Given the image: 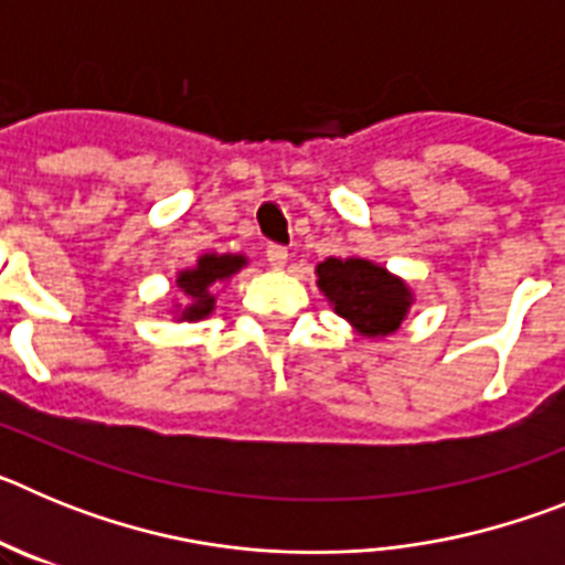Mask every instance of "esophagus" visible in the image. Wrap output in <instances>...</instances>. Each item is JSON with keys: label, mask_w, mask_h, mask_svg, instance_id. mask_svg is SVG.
<instances>
[{"label": "esophagus", "mask_w": 565, "mask_h": 565, "mask_svg": "<svg viewBox=\"0 0 565 565\" xmlns=\"http://www.w3.org/2000/svg\"><path fill=\"white\" fill-rule=\"evenodd\" d=\"M266 259L271 268H286L288 263V252L282 246H268L266 248Z\"/></svg>", "instance_id": "obj_1"}]
</instances>
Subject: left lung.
<instances>
[{
    "instance_id": "left-lung-1",
    "label": "left lung",
    "mask_w": 565,
    "mask_h": 565,
    "mask_svg": "<svg viewBox=\"0 0 565 565\" xmlns=\"http://www.w3.org/2000/svg\"><path fill=\"white\" fill-rule=\"evenodd\" d=\"M313 274L328 306L359 337H391L404 326V319L416 302V294L402 277L356 254L322 259Z\"/></svg>"
}]
</instances>
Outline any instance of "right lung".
<instances>
[{
	"label": "right lung",
	"instance_id": "add662e5",
	"mask_svg": "<svg viewBox=\"0 0 565 565\" xmlns=\"http://www.w3.org/2000/svg\"><path fill=\"white\" fill-rule=\"evenodd\" d=\"M248 266L246 254H217L209 252L194 259V266L174 274L172 288L186 302H172V313L178 322H201L212 317L217 308V288Z\"/></svg>",
	"mask_w": 565,
	"mask_h": 565
}]
</instances>
